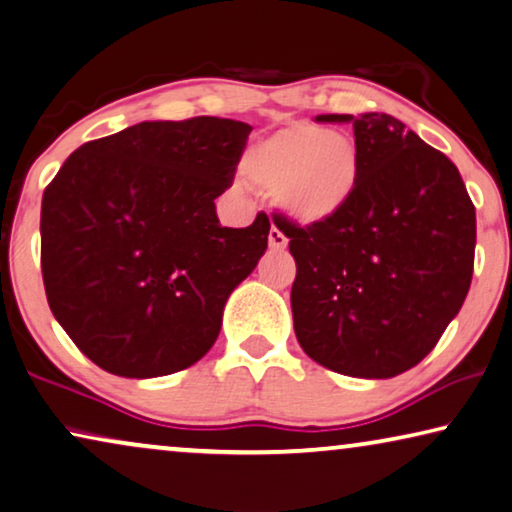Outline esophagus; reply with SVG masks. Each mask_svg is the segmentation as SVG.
<instances>
[{"instance_id":"34e87169","label":"esophagus","mask_w":512,"mask_h":512,"mask_svg":"<svg viewBox=\"0 0 512 512\" xmlns=\"http://www.w3.org/2000/svg\"><path fill=\"white\" fill-rule=\"evenodd\" d=\"M269 246H271V250H285L287 248V236L280 232L278 227L269 229Z\"/></svg>"}]
</instances>
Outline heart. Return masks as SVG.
Returning <instances> with one entry per match:
<instances>
[{
  "mask_svg": "<svg viewBox=\"0 0 512 512\" xmlns=\"http://www.w3.org/2000/svg\"><path fill=\"white\" fill-rule=\"evenodd\" d=\"M246 167L255 183L276 192L292 220L318 225L336 218L355 194L359 153L350 136L294 122L253 146Z\"/></svg>",
  "mask_w": 512,
  "mask_h": 512,
  "instance_id": "obj_1",
  "label": "heart"
}]
</instances>
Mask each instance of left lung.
<instances>
[{
	"mask_svg": "<svg viewBox=\"0 0 512 512\" xmlns=\"http://www.w3.org/2000/svg\"><path fill=\"white\" fill-rule=\"evenodd\" d=\"M318 122H350L359 178L336 218L273 220L297 262L294 334L343 376H399L434 350L469 294L475 206L455 164L392 115Z\"/></svg>",
	"mask_w": 512,
	"mask_h": 512,
	"instance_id": "8db88e82",
	"label": "left lung"
}]
</instances>
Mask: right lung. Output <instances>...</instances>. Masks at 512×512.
Listing matches in <instances>:
<instances>
[{"instance_id": "obj_1", "label": "right lung", "mask_w": 512, "mask_h": 512, "mask_svg": "<svg viewBox=\"0 0 512 512\" xmlns=\"http://www.w3.org/2000/svg\"><path fill=\"white\" fill-rule=\"evenodd\" d=\"M253 127L139 122L74 150L41 201V273L55 320L113 376L157 378L211 350L222 308L269 246V218L222 227Z\"/></svg>"}]
</instances>
